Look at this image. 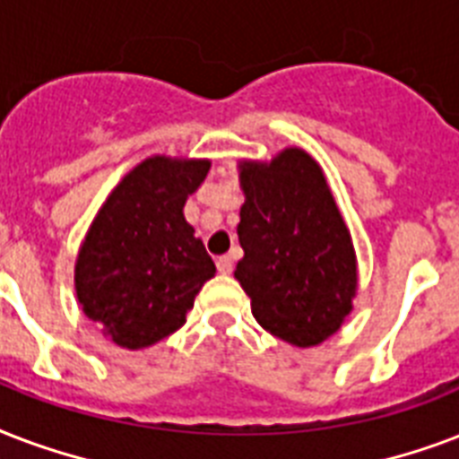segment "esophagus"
<instances>
[{
	"label": "esophagus",
	"mask_w": 459,
	"mask_h": 459,
	"mask_svg": "<svg viewBox=\"0 0 459 459\" xmlns=\"http://www.w3.org/2000/svg\"><path fill=\"white\" fill-rule=\"evenodd\" d=\"M232 258L230 255H220L218 258V270L222 273V275H232Z\"/></svg>",
	"instance_id": "34e87169"
}]
</instances>
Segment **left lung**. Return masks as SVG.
Here are the masks:
<instances>
[{
	"mask_svg": "<svg viewBox=\"0 0 459 459\" xmlns=\"http://www.w3.org/2000/svg\"><path fill=\"white\" fill-rule=\"evenodd\" d=\"M237 227L244 258L234 278L263 328L297 347L328 340L351 311V237L316 160L299 148L270 165L244 162Z\"/></svg>",
	"mask_w": 459,
	"mask_h": 459,
	"instance_id": "left-lung-1",
	"label": "left lung"
}]
</instances>
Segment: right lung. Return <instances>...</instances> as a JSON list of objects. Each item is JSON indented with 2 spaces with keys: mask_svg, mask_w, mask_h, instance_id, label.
Masks as SVG:
<instances>
[{
  "mask_svg": "<svg viewBox=\"0 0 459 459\" xmlns=\"http://www.w3.org/2000/svg\"><path fill=\"white\" fill-rule=\"evenodd\" d=\"M208 160L148 158L109 194L76 261L83 314L112 342L141 350L186 323L215 263L184 220Z\"/></svg>",
  "mask_w": 459,
  "mask_h": 459,
  "instance_id": "add662e5",
  "label": "right lung"
}]
</instances>
